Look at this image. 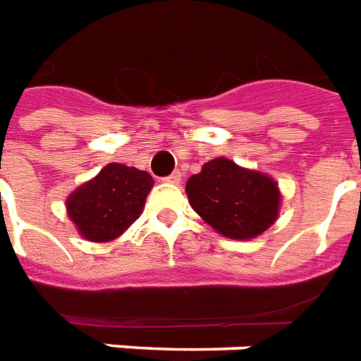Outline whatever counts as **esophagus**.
Returning a JSON list of instances; mask_svg holds the SVG:
<instances>
[{
    "mask_svg": "<svg viewBox=\"0 0 361 361\" xmlns=\"http://www.w3.org/2000/svg\"><path fill=\"white\" fill-rule=\"evenodd\" d=\"M164 181H166V183H174V185H178V183L181 181V174L176 170V172H172L169 178H164Z\"/></svg>",
    "mask_w": 361,
    "mask_h": 361,
    "instance_id": "obj_1",
    "label": "esophagus"
}]
</instances>
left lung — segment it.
Returning <instances> with one entry per match:
<instances>
[{"label": "left lung", "mask_w": 361, "mask_h": 361, "mask_svg": "<svg viewBox=\"0 0 361 361\" xmlns=\"http://www.w3.org/2000/svg\"><path fill=\"white\" fill-rule=\"evenodd\" d=\"M189 204L219 235L255 238L271 227L280 210V189L267 174L217 157L187 180Z\"/></svg>", "instance_id": "left-lung-1"}]
</instances>
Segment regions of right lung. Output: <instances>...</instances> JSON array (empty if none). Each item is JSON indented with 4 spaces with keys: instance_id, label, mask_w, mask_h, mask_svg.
<instances>
[{
    "instance_id": "1",
    "label": "right lung",
    "mask_w": 361,
    "mask_h": 361,
    "mask_svg": "<svg viewBox=\"0 0 361 361\" xmlns=\"http://www.w3.org/2000/svg\"><path fill=\"white\" fill-rule=\"evenodd\" d=\"M151 187L147 172L111 162L68 197V216L87 240H115L140 217Z\"/></svg>"
}]
</instances>
